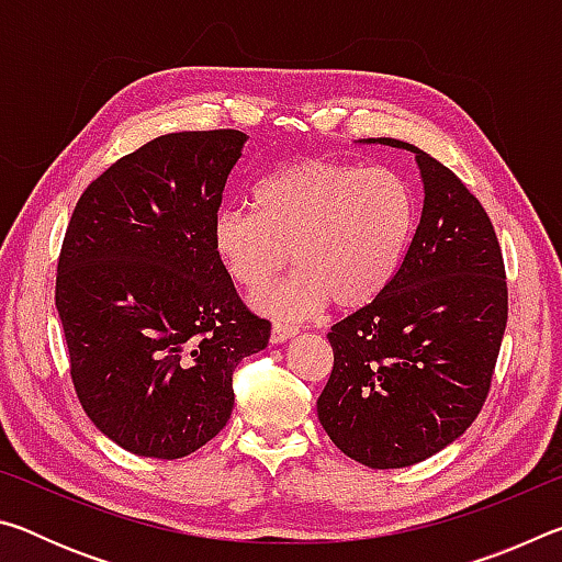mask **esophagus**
I'll list each match as a JSON object with an SVG mask.
<instances>
[{"instance_id":"obj_1","label":"esophagus","mask_w":562,"mask_h":562,"mask_svg":"<svg viewBox=\"0 0 562 562\" xmlns=\"http://www.w3.org/2000/svg\"><path fill=\"white\" fill-rule=\"evenodd\" d=\"M294 335H297V329L288 327V325H280V322H274L272 329H270V341H272V345H282V341L292 339Z\"/></svg>"}]
</instances>
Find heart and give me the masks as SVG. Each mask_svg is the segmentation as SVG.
Returning a JSON list of instances; mask_svg holds the SVG:
<instances>
[{
	"instance_id": "b5f03b06",
	"label": "heart",
	"mask_w": 562,
	"mask_h": 562,
	"mask_svg": "<svg viewBox=\"0 0 562 562\" xmlns=\"http://www.w3.org/2000/svg\"><path fill=\"white\" fill-rule=\"evenodd\" d=\"M255 207H223L213 247L227 274L260 290L284 265L288 280L252 297L278 319H304L331 300L339 310L374 302L402 265L416 203L406 180L386 168L302 158L274 170L255 190Z\"/></svg>"
}]
</instances>
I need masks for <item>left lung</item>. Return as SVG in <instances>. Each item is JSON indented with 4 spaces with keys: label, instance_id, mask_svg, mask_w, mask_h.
Returning a JSON list of instances; mask_svg holds the SVG:
<instances>
[{
    "label": "left lung",
    "instance_id": "left-lung-1",
    "mask_svg": "<svg viewBox=\"0 0 562 562\" xmlns=\"http://www.w3.org/2000/svg\"><path fill=\"white\" fill-rule=\"evenodd\" d=\"M424 211L389 288L327 335L335 367L319 424L369 469H404L439 453L486 402L508 322L496 231L469 188L422 148Z\"/></svg>",
    "mask_w": 562,
    "mask_h": 562
}]
</instances>
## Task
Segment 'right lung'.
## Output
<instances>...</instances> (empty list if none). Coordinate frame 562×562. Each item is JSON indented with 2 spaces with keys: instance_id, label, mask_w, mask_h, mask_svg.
Wrapping results in <instances>:
<instances>
[{
  "instance_id": "right-lung-1",
  "label": "right lung",
  "mask_w": 562,
  "mask_h": 562,
  "mask_svg": "<svg viewBox=\"0 0 562 562\" xmlns=\"http://www.w3.org/2000/svg\"><path fill=\"white\" fill-rule=\"evenodd\" d=\"M240 131L158 136L83 190L56 268L76 396L97 429L146 459H183L223 431L233 372L270 322L237 297L213 247Z\"/></svg>"
}]
</instances>
